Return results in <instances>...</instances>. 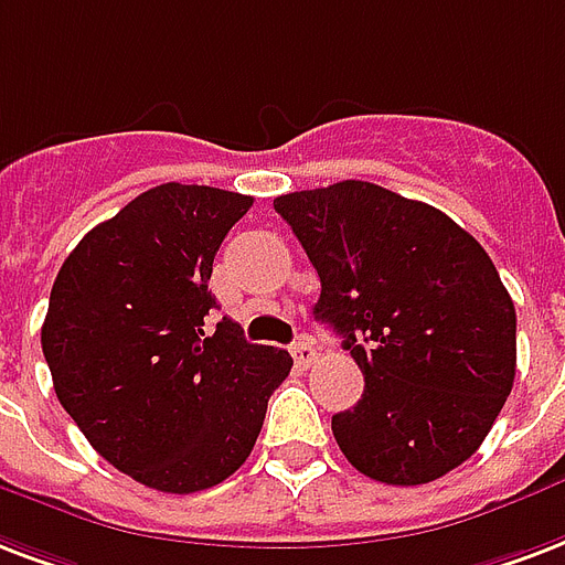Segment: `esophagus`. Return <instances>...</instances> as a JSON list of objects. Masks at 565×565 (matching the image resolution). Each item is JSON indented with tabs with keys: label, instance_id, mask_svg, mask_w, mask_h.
<instances>
[{
	"label": "esophagus",
	"instance_id": "34e87169",
	"mask_svg": "<svg viewBox=\"0 0 565 565\" xmlns=\"http://www.w3.org/2000/svg\"><path fill=\"white\" fill-rule=\"evenodd\" d=\"M292 359H296V367L308 370L317 361V350H313V343L308 338L296 340V347H292Z\"/></svg>",
	"mask_w": 565,
	"mask_h": 565
}]
</instances>
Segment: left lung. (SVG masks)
I'll return each mask as SVG.
<instances>
[{"label":"left lung","instance_id":"1","mask_svg":"<svg viewBox=\"0 0 565 565\" xmlns=\"http://www.w3.org/2000/svg\"><path fill=\"white\" fill-rule=\"evenodd\" d=\"M317 275L313 317L343 338L364 394L331 417L370 480L433 483L477 454L515 379V308L450 215L364 180L275 198Z\"/></svg>","mask_w":565,"mask_h":565}]
</instances>
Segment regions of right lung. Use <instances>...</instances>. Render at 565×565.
<instances>
[{
	"label": "right lung",
	"instance_id": "obj_1",
	"mask_svg": "<svg viewBox=\"0 0 565 565\" xmlns=\"http://www.w3.org/2000/svg\"><path fill=\"white\" fill-rule=\"evenodd\" d=\"M252 195L162 183L67 254L41 329L55 397L92 447L136 483L204 492L248 459L290 352L257 347L206 290Z\"/></svg>",
	"mask_w": 565,
	"mask_h": 565
}]
</instances>
